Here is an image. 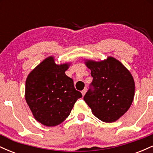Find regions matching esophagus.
<instances>
[{
	"label": "esophagus",
	"instance_id": "obj_1",
	"mask_svg": "<svg viewBox=\"0 0 153 153\" xmlns=\"http://www.w3.org/2000/svg\"><path fill=\"white\" fill-rule=\"evenodd\" d=\"M86 91H87V88H84L83 90H82V91H81V94H82V96H83L85 94V93H86Z\"/></svg>",
	"mask_w": 153,
	"mask_h": 153
}]
</instances>
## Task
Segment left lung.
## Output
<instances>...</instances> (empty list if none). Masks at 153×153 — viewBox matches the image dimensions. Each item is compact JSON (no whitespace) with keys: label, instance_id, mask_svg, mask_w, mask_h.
I'll return each mask as SVG.
<instances>
[{"label":"left lung","instance_id":"1","mask_svg":"<svg viewBox=\"0 0 153 153\" xmlns=\"http://www.w3.org/2000/svg\"><path fill=\"white\" fill-rule=\"evenodd\" d=\"M93 77L90 88L83 100L95 117L111 123L130 108L134 96L135 84L129 70L118 59L108 57L101 61L85 59Z\"/></svg>","mask_w":153,"mask_h":153}]
</instances>
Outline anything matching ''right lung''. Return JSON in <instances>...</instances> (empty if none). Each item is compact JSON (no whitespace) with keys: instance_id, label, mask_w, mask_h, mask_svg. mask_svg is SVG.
<instances>
[{"instance_id":"1","label":"right lung","mask_w":153,"mask_h":153,"mask_svg":"<svg viewBox=\"0 0 153 153\" xmlns=\"http://www.w3.org/2000/svg\"><path fill=\"white\" fill-rule=\"evenodd\" d=\"M71 63L57 65L53 56L45 58L28 75L25 99L36 121L54 127L65 120L81 93L75 90L65 71Z\"/></svg>"}]
</instances>
